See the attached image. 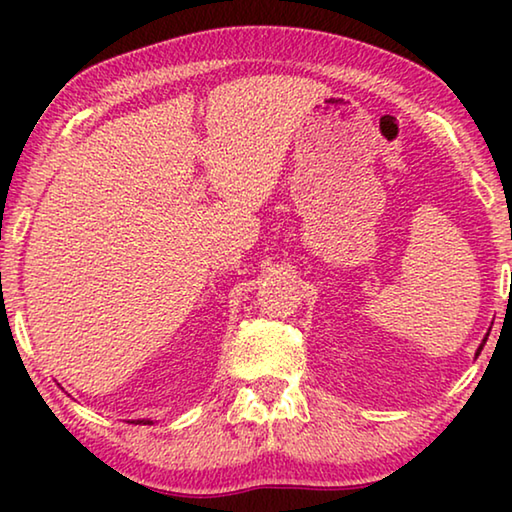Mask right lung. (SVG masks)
Returning <instances> with one entry per match:
<instances>
[{
    "mask_svg": "<svg viewBox=\"0 0 512 512\" xmlns=\"http://www.w3.org/2000/svg\"><path fill=\"white\" fill-rule=\"evenodd\" d=\"M137 424H151L149 420H137Z\"/></svg>",
    "mask_w": 512,
    "mask_h": 512,
    "instance_id": "add662e5",
    "label": "right lung"
}]
</instances>
